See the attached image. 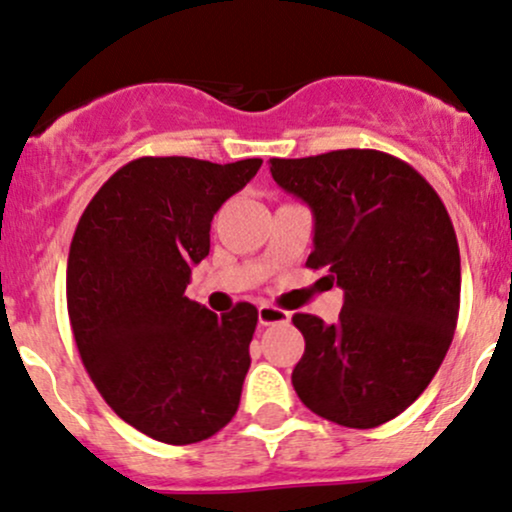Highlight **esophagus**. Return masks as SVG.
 <instances>
[{"instance_id":"1","label":"esophagus","mask_w":512,"mask_h":512,"mask_svg":"<svg viewBox=\"0 0 512 512\" xmlns=\"http://www.w3.org/2000/svg\"><path fill=\"white\" fill-rule=\"evenodd\" d=\"M287 321H290V312H285V309L273 307V304H261L258 307V324L261 326L287 324Z\"/></svg>"}]
</instances>
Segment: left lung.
I'll use <instances>...</instances> for the list:
<instances>
[{
  "instance_id": "left-lung-1",
  "label": "left lung",
  "mask_w": 512,
  "mask_h": 512,
  "mask_svg": "<svg viewBox=\"0 0 512 512\" xmlns=\"http://www.w3.org/2000/svg\"><path fill=\"white\" fill-rule=\"evenodd\" d=\"M280 188L314 212L307 268L343 287L336 324L295 314L304 355L292 387L309 411L377 428L406 411L445 360L459 314L457 234L435 188L377 149L271 159Z\"/></svg>"
}]
</instances>
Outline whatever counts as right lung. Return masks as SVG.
<instances>
[{"label": "right lung", "instance_id": "right-lung-1", "mask_svg": "<svg viewBox=\"0 0 512 512\" xmlns=\"http://www.w3.org/2000/svg\"><path fill=\"white\" fill-rule=\"evenodd\" d=\"M261 164L132 159L74 229L67 312L82 363L125 423L166 445L208 440L239 409L258 309L217 317L186 285L210 254L215 212Z\"/></svg>", "mask_w": 512, "mask_h": 512}]
</instances>
